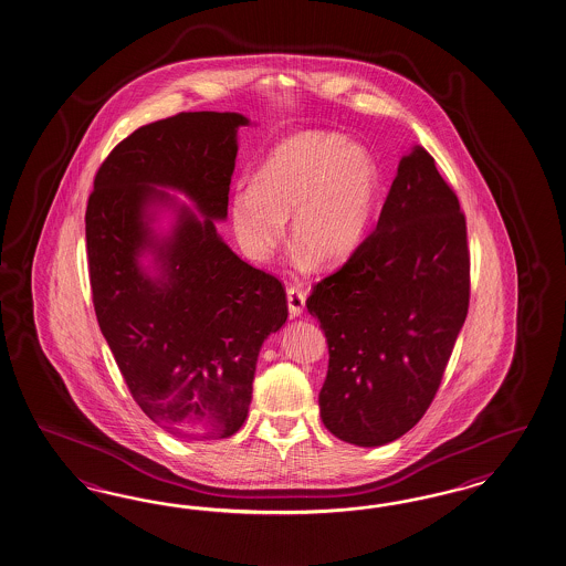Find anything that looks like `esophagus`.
Returning a JSON list of instances; mask_svg holds the SVG:
<instances>
[{
  "label": "esophagus",
  "mask_w": 566,
  "mask_h": 566,
  "mask_svg": "<svg viewBox=\"0 0 566 566\" xmlns=\"http://www.w3.org/2000/svg\"><path fill=\"white\" fill-rule=\"evenodd\" d=\"M286 298H289V311L294 317H301L305 313V292L301 291L298 286H289L286 289Z\"/></svg>",
  "instance_id": "34e87169"
}]
</instances>
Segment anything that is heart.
I'll return each mask as SVG.
<instances>
[{
    "instance_id": "1",
    "label": "heart",
    "mask_w": 566,
    "mask_h": 566,
    "mask_svg": "<svg viewBox=\"0 0 566 566\" xmlns=\"http://www.w3.org/2000/svg\"><path fill=\"white\" fill-rule=\"evenodd\" d=\"M381 168L367 146L329 132H301L265 156L253 185L230 196V227L244 253L268 260L292 218V241L323 268L367 239Z\"/></svg>"
}]
</instances>
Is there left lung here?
<instances>
[{"mask_svg":"<svg viewBox=\"0 0 566 566\" xmlns=\"http://www.w3.org/2000/svg\"><path fill=\"white\" fill-rule=\"evenodd\" d=\"M468 303L465 218L434 158L413 146L375 232L306 298L329 348L325 428L358 447L406 434L441 385Z\"/></svg>","mask_w":566,"mask_h":566,"instance_id":"8db88e82","label":"left lung"}]
</instances>
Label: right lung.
Returning a JSON list of instances; mask_svg holds the SVG:
<instances>
[{
  "label": "right lung",
  "instance_id": "add662e5",
  "mask_svg": "<svg viewBox=\"0 0 566 566\" xmlns=\"http://www.w3.org/2000/svg\"><path fill=\"white\" fill-rule=\"evenodd\" d=\"M244 125L241 113L198 111L139 127L98 168L86 208L101 332L142 412L187 441L243 427L261 346L289 317L282 282L216 230Z\"/></svg>",
  "mask_w": 566,
  "mask_h": 566
}]
</instances>
